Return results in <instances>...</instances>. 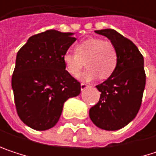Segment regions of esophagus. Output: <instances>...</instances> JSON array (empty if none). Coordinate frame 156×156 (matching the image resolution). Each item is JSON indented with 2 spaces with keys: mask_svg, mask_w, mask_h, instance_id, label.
Listing matches in <instances>:
<instances>
[{
  "mask_svg": "<svg viewBox=\"0 0 156 156\" xmlns=\"http://www.w3.org/2000/svg\"><path fill=\"white\" fill-rule=\"evenodd\" d=\"M80 87H81V89H82V90H84V89H86L87 87H89V85H88V84H87V83H81Z\"/></svg>",
  "mask_w": 156,
  "mask_h": 156,
  "instance_id": "obj_1",
  "label": "esophagus"
}]
</instances>
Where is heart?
<instances>
[{
	"instance_id": "heart-1",
	"label": "heart",
	"mask_w": 156,
	"mask_h": 156,
	"mask_svg": "<svg viewBox=\"0 0 156 156\" xmlns=\"http://www.w3.org/2000/svg\"><path fill=\"white\" fill-rule=\"evenodd\" d=\"M62 60L67 72L72 77H78L86 64L87 69L82 79L89 81L98 76L102 79L109 78L116 69L118 54L111 41L89 38L78 42L75 52L67 51Z\"/></svg>"
}]
</instances>
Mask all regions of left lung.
I'll list each match as a JSON object with an SVG mask.
<instances>
[{
  "instance_id": "obj_1",
  "label": "left lung",
  "mask_w": 156,
  "mask_h": 156,
  "mask_svg": "<svg viewBox=\"0 0 156 156\" xmlns=\"http://www.w3.org/2000/svg\"><path fill=\"white\" fill-rule=\"evenodd\" d=\"M106 36L118 54L114 73L96 86L101 92L99 101L89 110L92 122L99 128L115 131L129 124L137 115L145 87L144 57L137 47L116 30H95Z\"/></svg>"
}]
</instances>
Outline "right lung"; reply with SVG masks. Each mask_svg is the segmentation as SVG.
I'll list each match as a JSON object with an SVG mask.
<instances>
[{
	"label": "right lung",
	"mask_w": 156,
	"mask_h": 156,
	"mask_svg": "<svg viewBox=\"0 0 156 156\" xmlns=\"http://www.w3.org/2000/svg\"><path fill=\"white\" fill-rule=\"evenodd\" d=\"M76 40L71 32L48 30L31 36L17 53L14 103L20 120L32 129L53 127L65 101L80 93V82L67 72L62 60Z\"/></svg>",
	"instance_id": "right-lung-1"
}]
</instances>
